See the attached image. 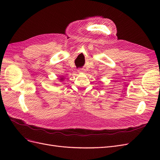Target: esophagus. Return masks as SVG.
I'll list each match as a JSON object with an SVG mask.
<instances>
[{
	"instance_id": "esophagus-1",
	"label": "esophagus",
	"mask_w": 160,
	"mask_h": 160,
	"mask_svg": "<svg viewBox=\"0 0 160 160\" xmlns=\"http://www.w3.org/2000/svg\"><path fill=\"white\" fill-rule=\"evenodd\" d=\"M77 72H79V73H81V72H85V69H79L77 70Z\"/></svg>"
}]
</instances>
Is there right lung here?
<instances>
[{
	"label": "right lung",
	"instance_id": "1",
	"mask_svg": "<svg viewBox=\"0 0 160 160\" xmlns=\"http://www.w3.org/2000/svg\"><path fill=\"white\" fill-rule=\"evenodd\" d=\"M64 79H65L64 77H60V79H59V80H60L61 81H62L64 80Z\"/></svg>",
	"mask_w": 160,
	"mask_h": 160
}]
</instances>
